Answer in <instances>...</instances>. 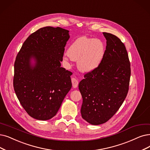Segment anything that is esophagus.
Listing matches in <instances>:
<instances>
[{
	"instance_id": "obj_1",
	"label": "esophagus",
	"mask_w": 150,
	"mask_h": 150,
	"mask_svg": "<svg viewBox=\"0 0 150 150\" xmlns=\"http://www.w3.org/2000/svg\"><path fill=\"white\" fill-rule=\"evenodd\" d=\"M71 82H72V83H73V87L74 88H76L77 86H78L79 82H78V81H77L76 78L73 77V78L71 79Z\"/></svg>"
}]
</instances>
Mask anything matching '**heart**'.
<instances>
[{
	"instance_id": "b5f03b06",
	"label": "heart",
	"mask_w": 150,
	"mask_h": 150,
	"mask_svg": "<svg viewBox=\"0 0 150 150\" xmlns=\"http://www.w3.org/2000/svg\"><path fill=\"white\" fill-rule=\"evenodd\" d=\"M105 54V46L99 39L86 36L76 39L69 46L64 59L77 61V67L83 72H91L98 68Z\"/></svg>"
}]
</instances>
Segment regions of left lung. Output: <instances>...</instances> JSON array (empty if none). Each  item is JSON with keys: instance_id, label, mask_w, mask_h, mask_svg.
<instances>
[{"instance_id": "obj_1", "label": "left lung", "mask_w": 150, "mask_h": 150, "mask_svg": "<svg viewBox=\"0 0 150 150\" xmlns=\"http://www.w3.org/2000/svg\"><path fill=\"white\" fill-rule=\"evenodd\" d=\"M103 34L106 39L103 61L98 68L85 74L79 83L81 115L92 125L103 124L115 115L126 98L131 74L123 42L112 34Z\"/></svg>"}]
</instances>
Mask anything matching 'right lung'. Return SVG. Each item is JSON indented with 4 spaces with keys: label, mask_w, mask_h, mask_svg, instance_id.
<instances>
[{
    "label": "right lung",
    "mask_w": 150,
    "mask_h": 150,
    "mask_svg": "<svg viewBox=\"0 0 150 150\" xmlns=\"http://www.w3.org/2000/svg\"><path fill=\"white\" fill-rule=\"evenodd\" d=\"M69 39L68 30L42 28L29 35L17 54L14 90L23 108L35 119L45 121L55 116L72 87V73L61 67Z\"/></svg>",
    "instance_id": "right-lung-1"
}]
</instances>
